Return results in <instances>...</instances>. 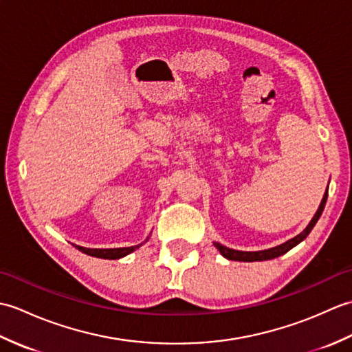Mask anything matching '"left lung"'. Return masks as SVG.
<instances>
[{"instance_id":"1","label":"left lung","mask_w":352,"mask_h":352,"mask_svg":"<svg viewBox=\"0 0 352 352\" xmlns=\"http://www.w3.org/2000/svg\"><path fill=\"white\" fill-rule=\"evenodd\" d=\"M327 197H328V192L324 193V198H322V201H320L318 212L315 213V216H313V219L310 221L309 226L305 227L302 233H300L298 236H295L294 239H290V241L284 242L278 246H274V248L263 250V251H237V250L227 248V246H223L218 242H214V246L219 250V252L222 254L223 257L228 258V260H236V261H263V260H271V258H275V257H280V256H283V254H286L289 250L294 248V246H296L298 243H301L304 239L310 234V231L313 230V227L316 226L318 219L320 218V214H322V212H324Z\"/></svg>"}]
</instances>
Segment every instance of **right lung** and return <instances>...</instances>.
Instances as JSON below:
<instances>
[{
    "label": "right lung",
    "instance_id": "right-lung-1",
    "mask_svg": "<svg viewBox=\"0 0 352 352\" xmlns=\"http://www.w3.org/2000/svg\"><path fill=\"white\" fill-rule=\"evenodd\" d=\"M148 241V239H146ZM145 241V242H146ZM77 248L81 251L87 254V256H92V257H98V258H110V260H116V258H121V257H125L129 256L130 252L136 251L139 246H142V243L139 245H134V246H126V248H107V250H94V248H85V246H78L76 245Z\"/></svg>",
    "mask_w": 352,
    "mask_h": 352
}]
</instances>
